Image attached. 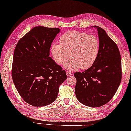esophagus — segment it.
Masks as SVG:
<instances>
[{
	"instance_id": "34e87169",
	"label": "esophagus",
	"mask_w": 131,
	"mask_h": 131,
	"mask_svg": "<svg viewBox=\"0 0 131 131\" xmlns=\"http://www.w3.org/2000/svg\"><path fill=\"white\" fill-rule=\"evenodd\" d=\"M66 74H67V77H71V75H72V73H71V72H70V71H66Z\"/></svg>"
}]
</instances>
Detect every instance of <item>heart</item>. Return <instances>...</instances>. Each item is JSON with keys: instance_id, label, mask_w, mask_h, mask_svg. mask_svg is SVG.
Masks as SVG:
<instances>
[{"instance_id": "heart-1", "label": "heart", "mask_w": 131, "mask_h": 131, "mask_svg": "<svg viewBox=\"0 0 131 131\" xmlns=\"http://www.w3.org/2000/svg\"><path fill=\"white\" fill-rule=\"evenodd\" d=\"M60 43H53L51 46L53 59L58 64H64L68 71L78 68L86 70L95 63L100 49V42L93 35L72 31L63 34L60 37Z\"/></svg>"}]
</instances>
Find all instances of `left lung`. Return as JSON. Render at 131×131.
Instances as JSON below:
<instances>
[{
  "mask_svg": "<svg viewBox=\"0 0 131 131\" xmlns=\"http://www.w3.org/2000/svg\"><path fill=\"white\" fill-rule=\"evenodd\" d=\"M98 31L100 49L95 63L85 71L74 74L76 97L81 103L97 107L107 103L116 93L122 78L121 59L116 43L102 28Z\"/></svg>",
  "mask_w": 131,
  "mask_h": 131,
  "instance_id": "obj_1",
  "label": "left lung"
}]
</instances>
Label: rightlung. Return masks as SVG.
<instances>
[{"mask_svg": "<svg viewBox=\"0 0 131 131\" xmlns=\"http://www.w3.org/2000/svg\"><path fill=\"white\" fill-rule=\"evenodd\" d=\"M58 28H33L19 40L15 48L12 78L21 97L35 107L56 99L59 87L67 77L65 70L49 57Z\"/></svg>", "mask_w": 131, "mask_h": 131, "instance_id": "1", "label": "right lung"}]
</instances>
